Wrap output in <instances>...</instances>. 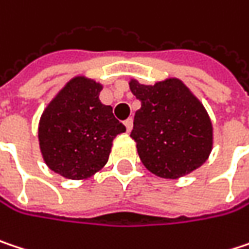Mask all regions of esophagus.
Wrapping results in <instances>:
<instances>
[{
	"label": "esophagus",
	"instance_id": "1",
	"mask_svg": "<svg viewBox=\"0 0 249 249\" xmlns=\"http://www.w3.org/2000/svg\"><path fill=\"white\" fill-rule=\"evenodd\" d=\"M132 123H134V121H132V118H128V120H125L124 124H125V126H126V131H128V132L132 129Z\"/></svg>",
	"mask_w": 249,
	"mask_h": 249
}]
</instances>
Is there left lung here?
<instances>
[{
	"instance_id": "1",
	"label": "left lung",
	"mask_w": 249,
	"mask_h": 249,
	"mask_svg": "<svg viewBox=\"0 0 249 249\" xmlns=\"http://www.w3.org/2000/svg\"><path fill=\"white\" fill-rule=\"evenodd\" d=\"M141 101L131 138L148 171L175 179L199 168L213 149V124L199 100L178 78L154 85L129 81Z\"/></svg>"
}]
</instances>
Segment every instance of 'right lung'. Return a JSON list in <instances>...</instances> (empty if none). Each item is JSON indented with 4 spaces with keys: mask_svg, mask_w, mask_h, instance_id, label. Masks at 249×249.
Instances as JSON below:
<instances>
[{
    "mask_svg": "<svg viewBox=\"0 0 249 249\" xmlns=\"http://www.w3.org/2000/svg\"><path fill=\"white\" fill-rule=\"evenodd\" d=\"M102 85L75 77L44 109L38 140L50 170L68 179H87L107 164L114 138L125 126L111 105L100 101Z\"/></svg>",
    "mask_w": 249,
    "mask_h": 249,
    "instance_id": "obj_1",
    "label": "right lung"
}]
</instances>
